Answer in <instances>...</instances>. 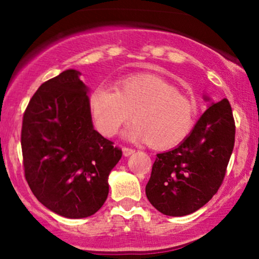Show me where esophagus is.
<instances>
[{
    "label": "esophagus",
    "mask_w": 259,
    "mask_h": 259,
    "mask_svg": "<svg viewBox=\"0 0 259 259\" xmlns=\"http://www.w3.org/2000/svg\"><path fill=\"white\" fill-rule=\"evenodd\" d=\"M121 151H123V154L125 157L132 156V154L135 152V150H133V148H129V147H123V148H121Z\"/></svg>",
    "instance_id": "1"
}]
</instances>
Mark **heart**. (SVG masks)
I'll use <instances>...</instances> for the list:
<instances>
[{"label": "heart", "mask_w": 259, "mask_h": 259, "mask_svg": "<svg viewBox=\"0 0 259 259\" xmlns=\"http://www.w3.org/2000/svg\"><path fill=\"white\" fill-rule=\"evenodd\" d=\"M90 112L103 135L112 136L132 119L123 136L154 148L181 144L194 129L197 105L180 94L175 85L154 74H135L120 79L117 86L99 85L91 92Z\"/></svg>", "instance_id": "heart-1"}]
</instances>
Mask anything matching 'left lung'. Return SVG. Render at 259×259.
Here are the masks:
<instances>
[{
	"label": "left lung",
	"mask_w": 259,
	"mask_h": 259,
	"mask_svg": "<svg viewBox=\"0 0 259 259\" xmlns=\"http://www.w3.org/2000/svg\"><path fill=\"white\" fill-rule=\"evenodd\" d=\"M190 135L167 152L158 153L146 185V196L160 213L191 214L218 191L235 142V121L227 99L212 102Z\"/></svg>",
	"instance_id": "1"
}]
</instances>
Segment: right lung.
Here are the masks:
<instances>
[{
	"label": "right lung",
	"instance_id": "1",
	"mask_svg": "<svg viewBox=\"0 0 259 259\" xmlns=\"http://www.w3.org/2000/svg\"><path fill=\"white\" fill-rule=\"evenodd\" d=\"M67 69L44 82L23 117L25 179L45 207L64 218L90 217L108 196L121 150L94 129L90 89Z\"/></svg>",
	"mask_w": 259,
	"mask_h": 259
}]
</instances>
